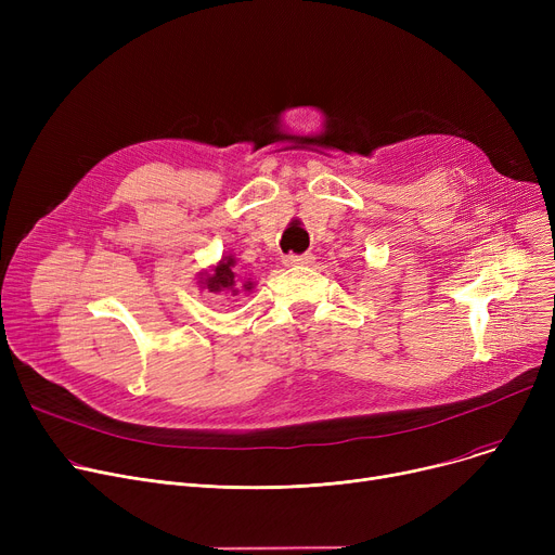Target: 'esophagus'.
Returning a JSON list of instances; mask_svg holds the SVG:
<instances>
[{"mask_svg": "<svg viewBox=\"0 0 555 555\" xmlns=\"http://www.w3.org/2000/svg\"><path fill=\"white\" fill-rule=\"evenodd\" d=\"M312 262H314L312 254H289L283 258L285 268H308Z\"/></svg>", "mask_w": 555, "mask_h": 555, "instance_id": "esophagus-1", "label": "esophagus"}]
</instances>
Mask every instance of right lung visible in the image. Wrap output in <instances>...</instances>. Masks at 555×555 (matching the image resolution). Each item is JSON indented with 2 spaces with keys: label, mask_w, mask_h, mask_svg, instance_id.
Segmentation results:
<instances>
[{
  "label": "right lung",
  "mask_w": 555,
  "mask_h": 555,
  "mask_svg": "<svg viewBox=\"0 0 555 555\" xmlns=\"http://www.w3.org/2000/svg\"><path fill=\"white\" fill-rule=\"evenodd\" d=\"M233 266H236V258L231 254H224L216 266L209 270H202L197 274V287L207 289L211 295H238V293H251L254 281L238 279L236 272H233Z\"/></svg>",
  "instance_id": "add662e5"
}]
</instances>
